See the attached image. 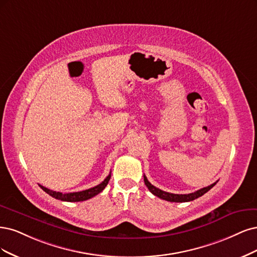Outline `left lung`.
<instances>
[{
	"instance_id": "left-lung-1",
	"label": "left lung",
	"mask_w": 257,
	"mask_h": 257,
	"mask_svg": "<svg viewBox=\"0 0 257 257\" xmlns=\"http://www.w3.org/2000/svg\"><path fill=\"white\" fill-rule=\"evenodd\" d=\"M144 183L146 185V187L148 188V190L150 191L156 195L158 196L160 198H162V200H165L168 202H175V203H183V202H190V201H193L195 200V198H198L200 196L204 195L206 192H208L209 190L216 185L217 183H213L212 185L208 186V187H205L203 189H200L197 190V191L193 192V193H189V194H174V193H170V192H165V191H162V190L156 188L155 186H153L150 181L147 180L146 176L144 175Z\"/></svg>"
}]
</instances>
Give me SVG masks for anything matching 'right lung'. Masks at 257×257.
I'll use <instances>...</instances> for the list:
<instances>
[{
    "mask_svg": "<svg viewBox=\"0 0 257 257\" xmlns=\"http://www.w3.org/2000/svg\"><path fill=\"white\" fill-rule=\"evenodd\" d=\"M110 178H111V173L106 176V178L102 181L101 184L97 185L96 187H93V188L87 189V190H83V191H80V192H72V193L56 192V191H53V190L48 189V188L41 186V185H39V187L43 189L46 193H48L49 195H51L52 197L56 198V200H61V201H65V202H82V201L89 200V198H92L95 195L100 193L102 190L106 187Z\"/></svg>",
    "mask_w": 257,
    "mask_h": 257,
    "instance_id": "right-lung-1",
    "label": "right lung"
}]
</instances>
